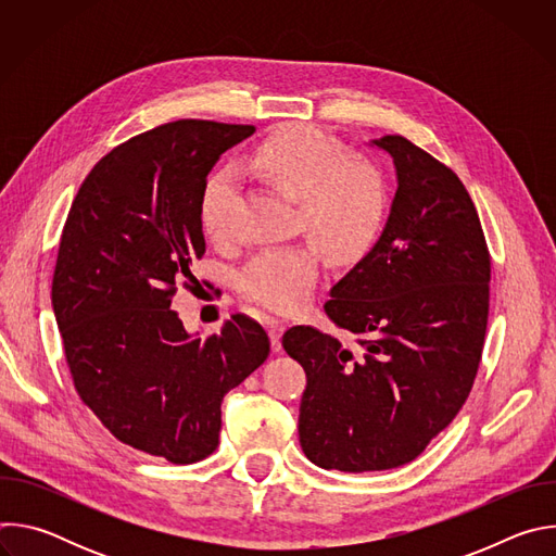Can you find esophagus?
Instances as JSON below:
<instances>
[{"mask_svg": "<svg viewBox=\"0 0 556 556\" xmlns=\"http://www.w3.org/2000/svg\"><path fill=\"white\" fill-rule=\"evenodd\" d=\"M268 334H270L273 350L279 352L281 350V337H283V324L279 319H268Z\"/></svg>", "mask_w": 556, "mask_h": 556, "instance_id": "34e87169", "label": "esophagus"}]
</instances>
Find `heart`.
<instances>
[{"instance_id":"heart-1","label":"heart","mask_w":556,"mask_h":556,"mask_svg":"<svg viewBox=\"0 0 556 556\" xmlns=\"http://www.w3.org/2000/svg\"><path fill=\"white\" fill-rule=\"evenodd\" d=\"M242 169L299 200L301 224L334 262L358 260L382 230L387 187L382 174L361 157H345L321 129L292 125L262 144ZM237 187L230 174L213 176L200 200L206 237L224 244L232 235ZM319 279V255L307 244H286L255 255L240 275L247 299L273 309L303 305Z\"/></svg>"}]
</instances>
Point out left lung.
I'll use <instances>...</instances> for the list:
<instances>
[{"label":"left lung","instance_id":"left-lung-1","mask_svg":"<svg viewBox=\"0 0 556 556\" xmlns=\"http://www.w3.org/2000/svg\"><path fill=\"white\" fill-rule=\"evenodd\" d=\"M395 169L378 242L330 290V319L358 350L312 326L283 334L305 369L299 442L343 472L416 459L457 416L478 374L491 257L459 178L403 136L369 140Z\"/></svg>","mask_w":556,"mask_h":556}]
</instances>
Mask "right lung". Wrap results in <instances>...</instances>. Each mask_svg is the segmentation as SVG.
<instances>
[{"label": "right lung", "mask_w": 556, "mask_h": 556, "mask_svg": "<svg viewBox=\"0 0 556 556\" xmlns=\"http://www.w3.org/2000/svg\"><path fill=\"white\" fill-rule=\"evenodd\" d=\"M253 134L176 121L118 144L78 189L61 235L52 309L74 387L116 440L174 464L217 448L224 395L270 354L244 314L200 339L172 309L206 251V176Z\"/></svg>", "instance_id": "right-lung-1"}]
</instances>
